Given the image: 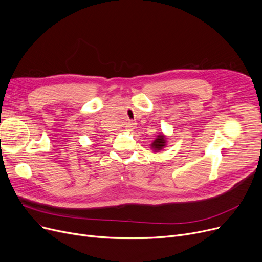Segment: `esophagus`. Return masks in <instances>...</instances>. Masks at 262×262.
<instances>
[{"label":"esophagus","instance_id":"1","mask_svg":"<svg viewBox=\"0 0 262 262\" xmlns=\"http://www.w3.org/2000/svg\"><path fill=\"white\" fill-rule=\"evenodd\" d=\"M134 128H135V122H133V121H129V122H128V125H127V129H128L129 131H132Z\"/></svg>","mask_w":262,"mask_h":262}]
</instances>
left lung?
Here are the masks:
<instances>
[{
  "label": "left lung",
  "instance_id": "8db88e82",
  "mask_svg": "<svg viewBox=\"0 0 262 262\" xmlns=\"http://www.w3.org/2000/svg\"><path fill=\"white\" fill-rule=\"evenodd\" d=\"M167 145V136L161 132L159 135H157L156 140L151 143V149L153 152H160L162 151Z\"/></svg>",
  "mask_w": 262,
  "mask_h": 262
}]
</instances>
